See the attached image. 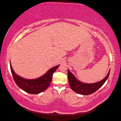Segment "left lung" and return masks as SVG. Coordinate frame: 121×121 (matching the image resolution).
Returning <instances> with one entry per match:
<instances>
[{
	"label": "left lung",
	"instance_id": "1",
	"mask_svg": "<svg viewBox=\"0 0 121 121\" xmlns=\"http://www.w3.org/2000/svg\"><path fill=\"white\" fill-rule=\"evenodd\" d=\"M110 71L104 79L100 81L95 83H84L77 79L72 73L68 69V80L69 84L74 91L79 94L83 95H89L94 93L98 90L108 78Z\"/></svg>",
	"mask_w": 121,
	"mask_h": 121
}]
</instances>
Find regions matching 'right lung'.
<instances>
[{
	"label": "right lung",
	"instance_id": "right-lung-1",
	"mask_svg": "<svg viewBox=\"0 0 121 121\" xmlns=\"http://www.w3.org/2000/svg\"><path fill=\"white\" fill-rule=\"evenodd\" d=\"M59 65L54 66L47 73L35 79H26L16 74L10 63V70L16 84L21 89L30 94H38L46 90L52 82L53 74Z\"/></svg>",
	"mask_w": 121,
	"mask_h": 121
}]
</instances>
